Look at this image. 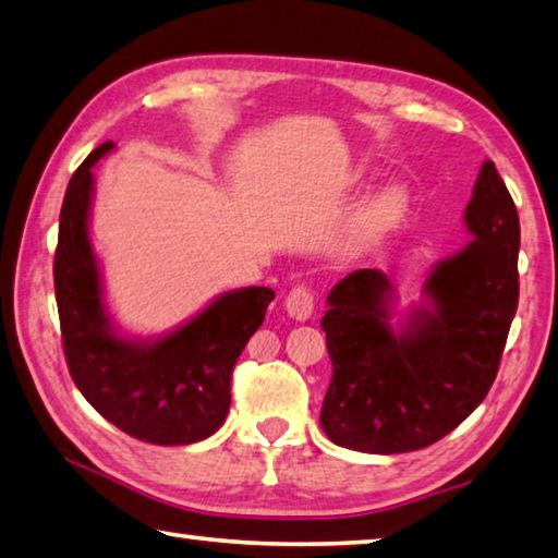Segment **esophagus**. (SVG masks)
Returning a JSON list of instances; mask_svg holds the SVG:
<instances>
[{"label": "esophagus", "mask_w": 558, "mask_h": 558, "mask_svg": "<svg viewBox=\"0 0 558 558\" xmlns=\"http://www.w3.org/2000/svg\"><path fill=\"white\" fill-rule=\"evenodd\" d=\"M286 310L292 319L298 322H307L314 312V295L312 290L305 286H298L290 290V295L286 298Z\"/></svg>", "instance_id": "34e87169"}]
</instances>
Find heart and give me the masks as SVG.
Listing matches in <instances>:
<instances>
[{
    "mask_svg": "<svg viewBox=\"0 0 558 558\" xmlns=\"http://www.w3.org/2000/svg\"><path fill=\"white\" fill-rule=\"evenodd\" d=\"M408 211V192L402 185H388L371 195L361 209V225L368 229H388Z\"/></svg>",
    "mask_w": 558,
    "mask_h": 558,
    "instance_id": "heart-1",
    "label": "heart"
}]
</instances>
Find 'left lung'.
<instances>
[{
  "instance_id": "8db88e82",
  "label": "left lung",
  "mask_w": 558,
  "mask_h": 558,
  "mask_svg": "<svg viewBox=\"0 0 558 558\" xmlns=\"http://www.w3.org/2000/svg\"><path fill=\"white\" fill-rule=\"evenodd\" d=\"M463 221L473 241L429 270L422 302L398 327L383 270H353L331 288L322 329L333 376L319 422L337 447L424 449L488 395L520 298V217L493 160L481 166Z\"/></svg>"
}]
</instances>
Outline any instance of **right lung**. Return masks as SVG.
<instances>
[{
  "mask_svg": "<svg viewBox=\"0 0 558 558\" xmlns=\"http://www.w3.org/2000/svg\"><path fill=\"white\" fill-rule=\"evenodd\" d=\"M111 148L107 141L85 158L60 209L53 280L68 371L85 400L129 437L158 447L195 444L225 424L231 371L276 292L258 286L225 292L160 337L119 333L89 241L93 168Z\"/></svg>",
  "mask_w": 558,
  "mask_h": 558,
  "instance_id": "add662e5",
  "label": "right lung"
}]
</instances>
